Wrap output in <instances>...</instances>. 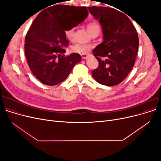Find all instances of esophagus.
<instances>
[{
    "label": "esophagus",
    "instance_id": "34e87169",
    "mask_svg": "<svg viewBox=\"0 0 161 161\" xmlns=\"http://www.w3.org/2000/svg\"><path fill=\"white\" fill-rule=\"evenodd\" d=\"M81 57H82V58L83 60H86L87 58H88V55H86V54H82L81 55Z\"/></svg>",
    "mask_w": 161,
    "mask_h": 161
}]
</instances>
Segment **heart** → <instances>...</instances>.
Returning a JSON list of instances; mask_svg holds the SVG:
<instances>
[{
    "label": "heart",
    "mask_w": 161,
    "mask_h": 161,
    "mask_svg": "<svg viewBox=\"0 0 161 161\" xmlns=\"http://www.w3.org/2000/svg\"><path fill=\"white\" fill-rule=\"evenodd\" d=\"M86 30L91 35H92V33H94L95 32H99L100 27L98 23H97L95 22H91L87 24ZM64 34L68 40H72L73 39V36H74V29H66L64 31ZM92 46L91 45L76 43V44L72 46L71 51L73 52L80 53V54H86V53H88L92 49Z\"/></svg>",
    "instance_id": "b5f03b06"
}]
</instances>
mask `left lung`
I'll list each match as a JSON object with an SVG mask.
<instances>
[{
  "mask_svg": "<svg viewBox=\"0 0 161 161\" xmlns=\"http://www.w3.org/2000/svg\"><path fill=\"white\" fill-rule=\"evenodd\" d=\"M102 27L103 41L92 50L99 67L92 72L99 84L112 86L119 84L134 67L138 50V33L130 19L116 9L88 7Z\"/></svg>",
  "mask_w": 161,
  "mask_h": 161,
  "instance_id": "left-lung-1",
  "label": "left lung"
}]
</instances>
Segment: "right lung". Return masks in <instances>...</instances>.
<instances>
[{"mask_svg":"<svg viewBox=\"0 0 161 161\" xmlns=\"http://www.w3.org/2000/svg\"><path fill=\"white\" fill-rule=\"evenodd\" d=\"M87 16L86 7L58 4L44 9L34 19L25 37V54L33 75L43 84L60 83L81 61V56L76 53L64 56L69 45L64 31L79 25ZM75 18L80 19L68 26L67 22Z\"/></svg>","mask_w":161,"mask_h":161,"instance_id":"add662e5","label":"right lung"}]
</instances>
